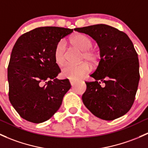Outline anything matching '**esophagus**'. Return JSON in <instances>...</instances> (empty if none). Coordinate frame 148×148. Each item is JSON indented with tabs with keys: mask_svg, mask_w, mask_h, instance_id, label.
Returning <instances> with one entry per match:
<instances>
[{
	"mask_svg": "<svg viewBox=\"0 0 148 148\" xmlns=\"http://www.w3.org/2000/svg\"><path fill=\"white\" fill-rule=\"evenodd\" d=\"M77 81L75 80H70V82H71V85H72V86H73V85H75V84L77 82Z\"/></svg>",
	"mask_w": 148,
	"mask_h": 148,
	"instance_id": "obj_1",
	"label": "esophagus"
}]
</instances>
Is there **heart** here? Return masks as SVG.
Wrapping results in <instances>:
<instances>
[{
	"label": "heart",
	"instance_id": "1",
	"mask_svg": "<svg viewBox=\"0 0 148 148\" xmlns=\"http://www.w3.org/2000/svg\"><path fill=\"white\" fill-rule=\"evenodd\" d=\"M73 44L82 51V57L87 61L95 63L98 56L94 51L90 50L92 46L91 39L85 34H77L71 39ZM54 60L56 64L61 66L66 61V43L61 41L58 43L54 50ZM91 67L87 62H82L79 64H66L62 68V75L65 77L71 80H77L88 73Z\"/></svg>",
	"mask_w": 148,
	"mask_h": 148
}]
</instances>
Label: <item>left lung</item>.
<instances>
[{"mask_svg": "<svg viewBox=\"0 0 148 148\" xmlns=\"http://www.w3.org/2000/svg\"><path fill=\"white\" fill-rule=\"evenodd\" d=\"M96 41L100 61L90 75L93 82H85L83 104L95 116L112 121L126 114L133 105L140 80L139 61L128 36L104 24L74 29Z\"/></svg>", "mask_w": 148, "mask_h": 148, "instance_id": "1", "label": "left lung"}]
</instances>
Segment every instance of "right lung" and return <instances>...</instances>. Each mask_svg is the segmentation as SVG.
Listing matches in <instances>:
<instances>
[{
	"instance_id": "right-lung-1",
	"label": "right lung",
	"mask_w": 148,
	"mask_h": 148,
	"mask_svg": "<svg viewBox=\"0 0 148 148\" xmlns=\"http://www.w3.org/2000/svg\"><path fill=\"white\" fill-rule=\"evenodd\" d=\"M73 32L58 27H42L20 36L11 53L8 68L9 99L22 118L39 123L49 120L61 106L71 88L61 72L54 50L61 39Z\"/></svg>"
}]
</instances>
